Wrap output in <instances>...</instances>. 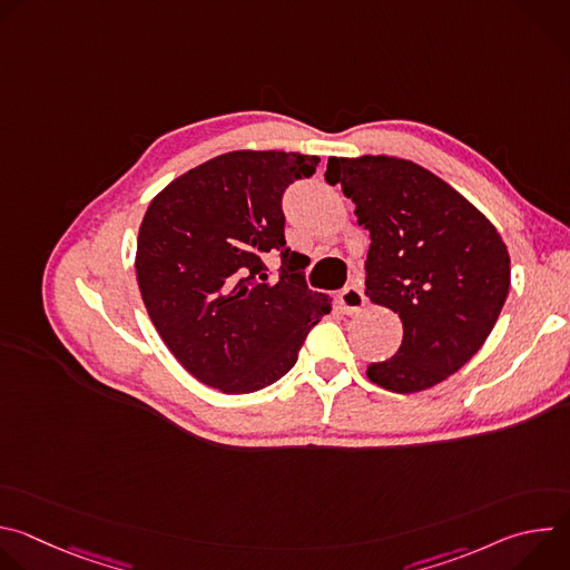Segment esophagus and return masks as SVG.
I'll return each mask as SVG.
<instances>
[{
  "mask_svg": "<svg viewBox=\"0 0 570 570\" xmlns=\"http://www.w3.org/2000/svg\"><path fill=\"white\" fill-rule=\"evenodd\" d=\"M341 304H343V308H345L347 315L358 313V311L365 306V295H363L361 286H358V284H350L347 288H343V293H341Z\"/></svg>",
  "mask_w": 570,
  "mask_h": 570,
  "instance_id": "obj_1",
  "label": "esophagus"
}]
</instances>
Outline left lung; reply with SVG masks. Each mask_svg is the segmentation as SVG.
<instances>
[{
  "label": "left lung",
  "mask_w": 570,
  "mask_h": 570,
  "mask_svg": "<svg viewBox=\"0 0 570 570\" xmlns=\"http://www.w3.org/2000/svg\"><path fill=\"white\" fill-rule=\"evenodd\" d=\"M370 232L365 295L401 317L394 356L367 379L411 394L455 374L492 334L510 291V255L497 227L462 194L411 159L330 157Z\"/></svg>",
  "instance_id": "8db88e82"
}]
</instances>
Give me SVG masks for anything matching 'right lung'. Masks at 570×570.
Segmentation results:
<instances>
[{
	"label": "right lung",
	"mask_w": 570,
	"mask_h": 570,
	"mask_svg": "<svg viewBox=\"0 0 570 570\" xmlns=\"http://www.w3.org/2000/svg\"><path fill=\"white\" fill-rule=\"evenodd\" d=\"M320 157L232 150L183 174L148 205L135 271L144 306L178 363L209 387L248 394L282 379L332 311L286 248L282 196ZM279 252L281 279L263 257Z\"/></svg>",
	"instance_id": "right-lung-1"
}]
</instances>
